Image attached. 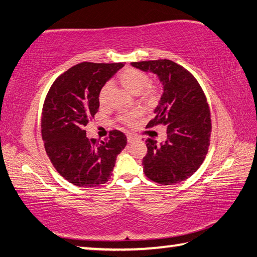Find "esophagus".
<instances>
[{
    "mask_svg": "<svg viewBox=\"0 0 257 257\" xmlns=\"http://www.w3.org/2000/svg\"><path fill=\"white\" fill-rule=\"evenodd\" d=\"M135 141H136V137L133 136V135H128V136H127V142L128 143H133Z\"/></svg>",
    "mask_w": 257,
    "mask_h": 257,
    "instance_id": "1",
    "label": "esophagus"
}]
</instances>
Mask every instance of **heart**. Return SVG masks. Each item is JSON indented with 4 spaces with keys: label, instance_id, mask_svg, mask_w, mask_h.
<instances>
[{
    "label": "heart",
    "instance_id": "1",
    "mask_svg": "<svg viewBox=\"0 0 257 257\" xmlns=\"http://www.w3.org/2000/svg\"><path fill=\"white\" fill-rule=\"evenodd\" d=\"M119 79L121 81V84H122L128 90H130V92H133L135 94L141 93L143 95V97H145L146 99H154L156 97V94H158L156 87L150 84V77L147 76V73H145L144 71L138 70V69L135 68H127L120 73ZM110 87L111 84L107 82V84L104 85L101 90H99L98 99L101 103L105 101L106 94L108 92V89H110ZM137 116V112H124L121 113L119 115V119L121 122H123L125 124H133L135 121H136Z\"/></svg>",
    "mask_w": 257,
    "mask_h": 257
}]
</instances>
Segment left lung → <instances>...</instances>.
<instances>
[{
    "instance_id": "1",
    "label": "left lung",
    "mask_w": 257,
    "mask_h": 257,
    "mask_svg": "<svg viewBox=\"0 0 257 257\" xmlns=\"http://www.w3.org/2000/svg\"><path fill=\"white\" fill-rule=\"evenodd\" d=\"M133 67L158 75L163 94L155 107V118L146 128L167 125V141L146 139L144 173L161 185L188 179L205 160L212 132L210 107L201 85L191 73L171 60L133 62Z\"/></svg>"
}]
</instances>
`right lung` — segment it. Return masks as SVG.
Masks as SVG:
<instances>
[{
	"mask_svg": "<svg viewBox=\"0 0 257 257\" xmlns=\"http://www.w3.org/2000/svg\"><path fill=\"white\" fill-rule=\"evenodd\" d=\"M123 63L81 62L52 84L43 104L42 138L51 163L78 187H97L111 177L118 154L127 145L119 130L104 141L88 139L85 125L99 107V90Z\"/></svg>",
	"mask_w": 257,
	"mask_h": 257,
	"instance_id": "obj_1",
	"label": "right lung"
}]
</instances>
